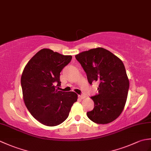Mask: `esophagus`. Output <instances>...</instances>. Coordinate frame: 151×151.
<instances>
[{"label":"esophagus","mask_w":151,"mask_h":151,"mask_svg":"<svg viewBox=\"0 0 151 151\" xmlns=\"http://www.w3.org/2000/svg\"><path fill=\"white\" fill-rule=\"evenodd\" d=\"M78 97H79L80 99H85V98H86V96L84 95H78Z\"/></svg>","instance_id":"1"}]
</instances>
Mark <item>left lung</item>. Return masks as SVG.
<instances>
[{"label":"left lung","instance_id":"obj_1","mask_svg":"<svg viewBox=\"0 0 151 151\" xmlns=\"http://www.w3.org/2000/svg\"><path fill=\"white\" fill-rule=\"evenodd\" d=\"M75 58L86 73L89 84L99 82L98 95L91 97L94 108L87 112L88 118L97 124L114 121L123 111L129 88L123 62L101 47L84 51Z\"/></svg>","mask_w":151,"mask_h":151}]
</instances>
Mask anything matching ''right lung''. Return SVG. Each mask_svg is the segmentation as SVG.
I'll return each instance as SVG.
<instances>
[{"label": "right lung", "mask_w": 151, "mask_h": 151, "mask_svg": "<svg viewBox=\"0 0 151 151\" xmlns=\"http://www.w3.org/2000/svg\"><path fill=\"white\" fill-rule=\"evenodd\" d=\"M71 59L70 55L43 49L28 61L22 71L21 83L25 106L37 121L46 126L62 123L77 101L76 93L63 92L57 88L61 85L60 72Z\"/></svg>", "instance_id": "add662e5"}]
</instances>
